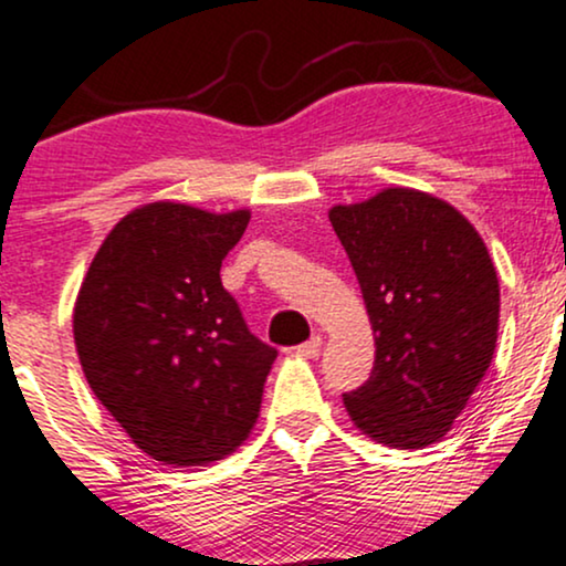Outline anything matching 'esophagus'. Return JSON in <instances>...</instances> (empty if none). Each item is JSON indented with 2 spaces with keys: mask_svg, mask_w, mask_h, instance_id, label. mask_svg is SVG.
Listing matches in <instances>:
<instances>
[{
  "mask_svg": "<svg viewBox=\"0 0 566 566\" xmlns=\"http://www.w3.org/2000/svg\"><path fill=\"white\" fill-rule=\"evenodd\" d=\"M295 353H297V356H303V358H316L318 353H322V337L313 335V337L308 339V343L297 345Z\"/></svg>",
  "mask_w": 566,
  "mask_h": 566,
  "instance_id": "obj_1",
  "label": "esophagus"
}]
</instances>
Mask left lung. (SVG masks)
Instances as JSON below:
<instances>
[{"mask_svg":"<svg viewBox=\"0 0 566 566\" xmlns=\"http://www.w3.org/2000/svg\"><path fill=\"white\" fill-rule=\"evenodd\" d=\"M329 221L374 329L369 382L343 403L382 446L424 448L453 427L499 343L501 287L478 229L419 189L387 187Z\"/></svg>","mask_w":566,"mask_h":566,"instance_id":"8db88e82","label":"left lung"}]
</instances>
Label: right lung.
<instances>
[{
    "label": "right lung",
    "instance_id": "obj_1",
    "mask_svg": "<svg viewBox=\"0 0 566 566\" xmlns=\"http://www.w3.org/2000/svg\"><path fill=\"white\" fill-rule=\"evenodd\" d=\"M248 221L250 210L147 202L115 223L81 282L73 339L86 382L163 464L227 459L261 411L276 350L221 284Z\"/></svg>",
    "mask_w": 566,
    "mask_h": 566
}]
</instances>
